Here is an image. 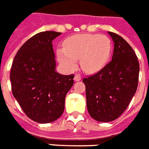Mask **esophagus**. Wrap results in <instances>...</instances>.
Returning a JSON list of instances; mask_svg holds the SVG:
<instances>
[{"label": "esophagus", "mask_w": 149, "mask_h": 149, "mask_svg": "<svg viewBox=\"0 0 149 149\" xmlns=\"http://www.w3.org/2000/svg\"><path fill=\"white\" fill-rule=\"evenodd\" d=\"M74 81H79L81 79V77L80 74H75V76H74Z\"/></svg>", "instance_id": "34e87169"}]
</instances>
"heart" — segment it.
<instances>
[{
	"instance_id": "b5f03b06",
	"label": "heart",
	"mask_w": 149,
	"mask_h": 149,
	"mask_svg": "<svg viewBox=\"0 0 149 149\" xmlns=\"http://www.w3.org/2000/svg\"><path fill=\"white\" fill-rule=\"evenodd\" d=\"M111 48L110 39L104 35L76 34L65 40L63 48L58 50V58L68 71L76 68L77 59L80 58L82 70L93 73L106 65Z\"/></svg>"
}]
</instances>
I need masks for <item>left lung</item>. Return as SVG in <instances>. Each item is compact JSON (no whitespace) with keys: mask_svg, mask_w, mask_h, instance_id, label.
I'll use <instances>...</instances> for the list:
<instances>
[{"mask_svg":"<svg viewBox=\"0 0 149 149\" xmlns=\"http://www.w3.org/2000/svg\"><path fill=\"white\" fill-rule=\"evenodd\" d=\"M108 34L114 41L111 61L83 79L89 115L102 122L114 121L125 111L136 92L139 75V63L132 47L118 34Z\"/></svg>","mask_w":149,"mask_h":149,"instance_id":"left-lung-1","label":"left lung"}]
</instances>
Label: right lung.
Instances as JSON below:
<instances>
[{
  "label": "right lung",
  "instance_id": "right-lung-1",
  "mask_svg": "<svg viewBox=\"0 0 149 149\" xmlns=\"http://www.w3.org/2000/svg\"><path fill=\"white\" fill-rule=\"evenodd\" d=\"M60 32H40L17 52L10 70L14 97L27 117L38 123L54 122L63 114L65 96L74 84V74L55 71L52 41Z\"/></svg>",
  "mask_w": 149,
  "mask_h": 149
}]
</instances>
